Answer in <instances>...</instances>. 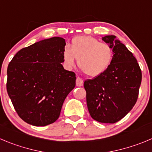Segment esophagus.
Segmentation results:
<instances>
[{"instance_id": "obj_1", "label": "esophagus", "mask_w": 152, "mask_h": 152, "mask_svg": "<svg viewBox=\"0 0 152 152\" xmlns=\"http://www.w3.org/2000/svg\"><path fill=\"white\" fill-rule=\"evenodd\" d=\"M76 86L78 87H81V86H83V80L81 79L80 77H77L76 78Z\"/></svg>"}]
</instances>
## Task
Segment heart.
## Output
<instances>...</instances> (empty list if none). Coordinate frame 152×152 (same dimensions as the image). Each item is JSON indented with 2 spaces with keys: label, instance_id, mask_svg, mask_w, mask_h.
Returning a JSON list of instances; mask_svg holds the SVG:
<instances>
[{
  "label": "heart",
  "instance_id": "heart-1",
  "mask_svg": "<svg viewBox=\"0 0 152 152\" xmlns=\"http://www.w3.org/2000/svg\"><path fill=\"white\" fill-rule=\"evenodd\" d=\"M114 51L110 44L100 42L89 36L74 37L69 49L63 52L64 63L66 67H72L77 59L78 66L86 75L97 77L108 69L113 61Z\"/></svg>",
  "mask_w": 152,
  "mask_h": 152
}]
</instances>
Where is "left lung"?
<instances>
[{"mask_svg":"<svg viewBox=\"0 0 152 152\" xmlns=\"http://www.w3.org/2000/svg\"><path fill=\"white\" fill-rule=\"evenodd\" d=\"M114 51L113 61L100 76L85 81L88 110L93 119L113 124L137 103L142 72L135 57L114 35L102 37Z\"/></svg>","mask_w":152,"mask_h":152,"instance_id":"left-lung-1","label":"left lung"}]
</instances>
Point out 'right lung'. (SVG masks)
<instances>
[{"instance_id": "1", "label": "right lung", "mask_w": 152, "mask_h": 152, "mask_svg": "<svg viewBox=\"0 0 152 152\" xmlns=\"http://www.w3.org/2000/svg\"><path fill=\"white\" fill-rule=\"evenodd\" d=\"M65 45L58 37L42 39L18 51L8 65V95L28 124L42 127L55 122L76 86V74L61 64Z\"/></svg>"}]
</instances>
